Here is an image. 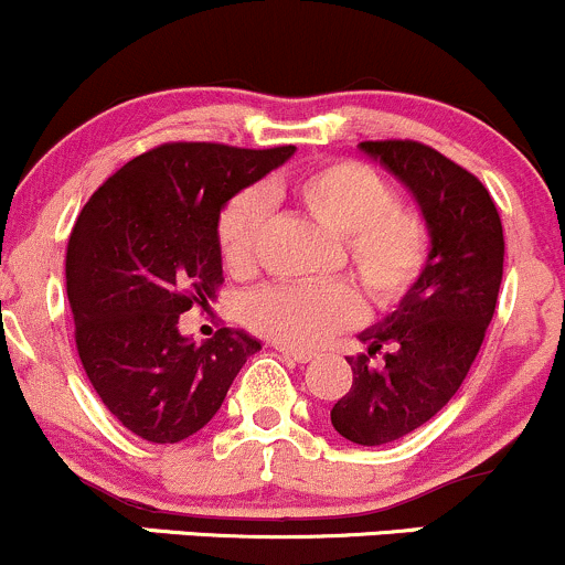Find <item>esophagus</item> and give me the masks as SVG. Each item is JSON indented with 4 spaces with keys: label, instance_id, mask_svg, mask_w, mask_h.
I'll return each mask as SVG.
<instances>
[{
    "label": "esophagus",
    "instance_id": "esophagus-1",
    "mask_svg": "<svg viewBox=\"0 0 565 565\" xmlns=\"http://www.w3.org/2000/svg\"><path fill=\"white\" fill-rule=\"evenodd\" d=\"M277 350H280V355L290 363H309L315 358L312 353H305V350H290V348H277Z\"/></svg>",
    "mask_w": 565,
    "mask_h": 565
}]
</instances>
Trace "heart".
Here are the masks:
<instances>
[{
	"mask_svg": "<svg viewBox=\"0 0 565 565\" xmlns=\"http://www.w3.org/2000/svg\"><path fill=\"white\" fill-rule=\"evenodd\" d=\"M296 199L315 221L342 236L344 264L377 307H393L415 288L428 264V226L415 210L396 204L391 183L358 161H333L296 180ZM269 199L258 188L236 193L217 221V247L232 275H250ZM361 318L353 285L285 282L247 299L245 320L285 348L312 350L333 331Z\"/></svg>",
	"mask_w": 565,
	"mask_h": 565,
	"instance_id": "1",
	"label": "heart"
}]
</instances>
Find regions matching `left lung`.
I'll return each instance as SVG.
<instances>
[{
  "label": "left lung",
  "instance_id": "8db88e82",
  "mask_svg": "<svg viewBox=\"0 0 565 565\" xmlns=\"http://www.w3.org/2000/svg\"><path fill=\"white\" fill-rule=\"evenodd\" d=\"M415 196L428 226V264L391 315L358 333L369 354L392 348L382 367L348 358L353 385L333 404L331 426L353 445L396 441L428 423L458 393L482 348L503 275L499 210L463 167L409 139L358 145Z\"/></svg>",
  "mask_w": 565,
  "mask_h": 565
}]
</instances>
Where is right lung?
Returning <instances> with one entry per match:
<instances>
[{
	"mask_svg": "<svg viewBox=\"0 0 565 565\" xmlns=\"http://www.w3.org/2000/svg\"><path fill=\"white\" fill-rule=\"evenodd\" d=\"M296 153L169 142L118 169L83 207L66 247V296L90 385L153 445L202 430L260 342L221 329L196 344L180 315L223 282L221 212Z\"/></svg>",
	"mask_w": 565,
	"mask_h": 565,
	"instance_id": "1",
	"label": "right lung"
}]
</instances>
